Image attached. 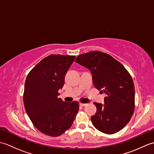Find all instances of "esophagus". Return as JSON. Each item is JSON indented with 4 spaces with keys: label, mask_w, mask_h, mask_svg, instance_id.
Masks as SVG:
<instances>
[{
    "label": "esophagus",
    "mask_w": 154,
    "mask_h": 154,
    "mask_svg": "<svg viewBox=\"0 0 154 154\" xmlns=\"http://www.w3.org/2000/svg\"><path fill=\"white\" fill-rule=\"evenodd\" d=\"M80 105L82 106H85L87 105V104H85V103H80Z\"/></svg>",
    "instance_id": "esophagus-1"
}]
</instances>
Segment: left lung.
I'll use <instances>...</instances> for the list:
<instances>
[{
	"label": "left lung",
	"mask_w": 154,
	"mask_h": 154,
	"mask_svg": "<svg viewBox=\"0 0 154 154\" xmlns=\"http://www.w3.org/2000/svg\"><path fill=\"white\" fill-rule=\"evenodd\" d=\"M75 61L90 69L94 86L106 94L104 104L94 103L97 111L91 116L93 126L106 134L119 132L134 111L135 91L131 75L119 61L99 51L79 55Z\"/></svg>",
	"instance_id": "left-lung-1"
}]
</instances>
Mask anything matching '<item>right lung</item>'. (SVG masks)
<instances>
[{"mask_svg": "<svg viewBox=\"0 0 154 154\" xmlns=\"http://www.w3.org/2000/svg\"><path fill=\"white\" fill-rule=\"evenodd\" d=\"M75 55H50L29 72L23 100L26 113L36 128L45 135L59 136L70 128L79 109L77 101L64 102L58 91Z\"/></svg>", "mask_w": 154, "mask_h": 154, "instance_id": "right-lung-1", "label": "right lung"}]
</instances>
